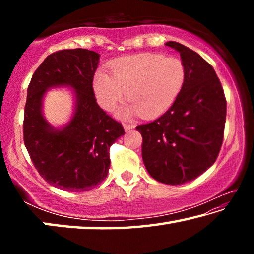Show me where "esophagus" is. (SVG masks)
<instances>
[{"mask_svg":"<svg viewBox=\"0 0 254 254\" xmlns=\"http://www.w3.org/2000/svg\"><path fill=\"white\" fill-rule=\"evenodd\" d=\"M123 127H124V130H126V131H130V130H133V128L135 127V126H134V124H131V123H124Z\"/></svg>","mask_w":254,"mask_h":254,"instance_id":"1","label":"esophagus"}]
</instances>
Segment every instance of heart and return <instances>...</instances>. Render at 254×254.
<instances>
[{
    "label": "heart",
    "mask_w": 254,
    "mask_h": 254,
    "mask_svg": "<svg viewBox=\"0 0 254 254\" xmlns=\"http://www.w3.org/2000/svg\"><path fill=\"white\" fill-rule=\"evenodd\" d=\"M185 81L186 67L180 58L139 54L120 59L112 67V76L97 70L93 92L105 111L113 110L127 92L132 104L120 111V117L141 113L144 118H157L174 105Z\"/></svg>",
    "instance_id": "1"
}]
</instances>
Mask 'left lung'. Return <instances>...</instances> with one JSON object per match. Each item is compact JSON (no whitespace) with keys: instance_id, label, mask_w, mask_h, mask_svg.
<instances>
[{"instance_id":"obj_1","label":"left lung","mask_w":254,"mask_h":254,"mask_svg":"<svg viewBox=\"0 0 254 254\" xmlns=\"http://www.w3.org/2000/svg\"><path fill=\"white\" fill-rule=\"evenodd\" d=\"M166 46L180 54L186 81L174 105L156 121L136 127L142 159L153 179L182 185L198 177L216 160L226 119V100L214 68L179 42Z\"/></svg>"}]
</instances>
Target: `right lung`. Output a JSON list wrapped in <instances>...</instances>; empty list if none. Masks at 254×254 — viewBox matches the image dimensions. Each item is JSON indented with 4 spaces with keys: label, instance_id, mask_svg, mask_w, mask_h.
<instances>
[{
    "label": "right lung",
    "instance_id": "right-lung-1",
    "mask_svg": "<svg viewBox=\"0 0 254 254\" xmlns=\"http://www.w3.org/2000/svg\"><path fill=\"white\" fill-rule=\"evenodd\" d=\"M100 55L87 49H66L49 55L34 71L24 107L23 139L38 173L47 183L67 191H87L106 178L109 150L124 134L96 103L93 78ZM74 89V114L66 126L55 128L42 114L46 91Z\"/></svg>",
    "mask_w": 254,
    "mask_h": 254
}]
</instances>
